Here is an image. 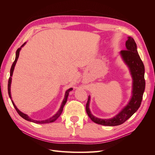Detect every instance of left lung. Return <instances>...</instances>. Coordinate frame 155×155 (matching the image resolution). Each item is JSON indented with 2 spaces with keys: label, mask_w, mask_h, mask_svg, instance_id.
<instances>
[{
  "label": "left lung",
  "mask_w": 155,
  "mask_h": 155,
  "mask_svg": "<svg viewBox=\"0 0 155 155\" xmlns=\"http://www.w3.org/2000/svg\"><path fill=\"white\" fill-rule=\"evenodd\" d=\"M125 50L120 51V55L127 65L133 78L132 97L128 104L119 113L110 119H100L93 116L89 109L91 97L88 96L86 104V111L89 118L94 122L105 126H116L124 124L134 112L137 111L141 105L145 82L144 78L145 68L137 51V46L134 40L128 37L125 43Z\"/></svg>",
  "instance_id": "8db88e82"
}]
</instances>
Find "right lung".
<instances>
[{"mask_svg":"<svg viewBox=\"0 0 155 155\" xmlns=\"http://www.w3.org/2000/svg\"><path fill=\"white\" fill-rule=\"evenodd\" d=\"M26 44V43H25L24 44H23L21 46V48H18L16 51V56H15V61H14L13 63L12 64V66L11 67V69H10V78H9V80H8V94H9V96H10V99L12 100V104L14 106V107H15V110H17V112H18V114H19L22 118H24L25 120H27V121H31V122H34V123H35V124H48V123H51V122H54V121H55L56 120H57L59 117L60 116L61 114L63 112V107L65 105V104H66V102L67 101V98H68V94H69V92L70 91H71L72 90V88H70L69 89H68V90L65 92V94H64V100L62 102L61 104V107L60 109H59V110L58 111L57 113H56L55 115H54L52 117H51V118H48V119H46V120H41V121H38V120H32L31 119L30 117L28 116L27 114H24L23 112H22L21 111H20L19 110H18L17 107L15 106V104H14V102L13 101V100H12V96H11V92H10V88H11V83H12V75H13V70H14V68H15V66L16 64V63L17 61V59L18 58V56H19V52H20V50L21 49V48L22 47V46H24Z\"/></svg>","mask_w":155,"mask_h":155,"instance_id":"1","label":"right lung"}]
</instances>
